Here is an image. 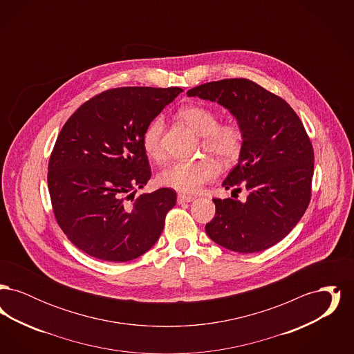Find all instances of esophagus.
I'll use <instances>...</instances> for the list:
<instances>
[{
    "mask_svg": "<svg viewBox=\"0 0 354 354\" xmlns=\"http://www.w3.org/2000/svg\"><path fill=\"white\" fill-rule=\"evenodd\" d=\"M194 202L192 196H187V195H178V203L179 204H185V203Z\"/></svg>",
    "mask_w": 354,
    "mask_h": 354,
    "instance_id": "esophagus-1",
    "label": "esophagus"
}]
</instances>
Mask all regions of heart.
<instances>
[{
    "mask_svg": "<svg viewBox=\"0 0 354 354\" xmlns=\"http://www.w3.org/2000/svg\"><path fill=\"white\" fill-rule=\"evenodd\" d=\"M179 117L203 136L202 149L218 158L221 163H232L243 150L244 131L236 122L218 123L219 119L214 110L201 106L188 104L179 111ZM165 118L158 115L147 124L142 143L146 155L156 162L163 160L165 150L162 136ZM216 166L208 159L191 162H174L166 166L158 175L159 183L183 194L196 192L204 183L215 179Z\"/></svg>",
    "mask_w": 354,
    "mask_h": 354,
    "instance_id": "heart-1",
    "label": "heart"
}]
</instances>
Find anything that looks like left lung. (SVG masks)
Wrapping results in <instances>:
<instances>
[{"label":"left lung","instance_id":"left-lung-1","mask_svg":"<svg viewBox=\"0 0 354 354\" xmlns=\"http://www.w3.org/2000/svg\"><path fill=\"white\" fill-rule=\"evenodd\" d=\"M187 95L218 102L244 131L239 163L221 185L232 194L247 189V201L214 199L207 235L235 252L268 250L293 230L310 202L315 153L303 122L283 98L245 78L201 84Z\"/></svg>","mask_w":354,"mask_h":354}]
</instances>
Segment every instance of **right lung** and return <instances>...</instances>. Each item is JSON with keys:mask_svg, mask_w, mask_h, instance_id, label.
<instances>
[{"mask_svg": "<svg viewBox=\"0 0 354 354\" xmlns=\"http://www.w3.org/2000/svg\"><path fill=\"white\" fill-rule=\"evenodd\" d=\"M180 87H117L84 102L68 119L49 159L53 212L68 240L103 261L147 252L165 227L176 192L134 199L151 178L142 138Z\"/></svg>", "mask_w": 354, "mask_h": 354, "instance_id": "right-lung-1", "label": "right lung"}]
</instances>
